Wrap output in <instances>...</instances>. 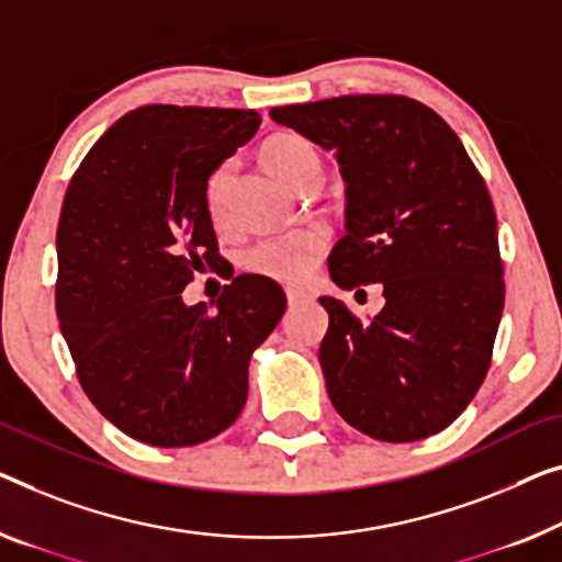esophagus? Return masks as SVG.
Masks as SVG:
<instances>
[{
    "label": "esophagus",
    "mask_w": 562,
    "mask_h": 562,
    "mask_svg": "<svg viewBox=\"0 0 562 562\" xmlns=\"http://www.w3.org/2000/svg\"><path fill=\"white\" fill-rule=\"evenodd\" d=\"M310 292H305V290H288V305L290 307H297V305H305V303H310Z\"/></svg>",
    "instance_id": "obj_1"
}]
</instances>
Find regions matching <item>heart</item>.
<instances>
[{"label":"heart","mask_w":562,"mask_h":562,"mask_svg":"<svg viewBox=\"0 0 562 562\" xmlns=\"http://www.w3.org/2000/svg\"><path fill=\"white\" fill-rule=\"evenodd\" d=\"M262 161L278 179L303 189L307 181L321 179V154L300 133H278L262 146ZM232 166L222 164L206 181V209L214 222L222 220L224 191H227ZM330 234L321 224L270 234L241 252V267L267 280L284 284H303L313 278L317 265L328 252Z\"/></svg>","instance_id":"obj_1"}]
</instances>
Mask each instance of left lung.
Segmentation results:
<instances>
[{
  "mask_svg": "<svg viewBox=\"0 0 562 562\" xmlns=\"http://www.w3.org/2000/svg\"><path fill=\"white\" fill-rule=\"evenodd\" d=\"M270 115L333 148L348 183L330 278L358 292L381 282L386 297L371 321L321 297L335 412L379 441L439 434L480 391L505 307L487 183L449 123L414 98L340 95Z\"/></svg>",
  "mask_w": 562,
  "mask_h": 562,
  "instance_id": "8db88e82",
  "label": "left lung"
}]
</instances>
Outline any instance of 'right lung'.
<instances>
[{"mask_svg":"<svg viewBox=\"0 0 562 562\" xmlns=\"http://www.w3.org/2000/svg\"><path fill=\"white\" fill-rule=\"evenodd\" d=\"M237 108L144 105L82 158L57 224L55 307L86 396L150 447H194L237 422L252 350L288 307L241 274L216 313L181 292L222 255L206 181L259 128Z\"/></svg>","mask_w":562,"mask_h":562,"instance_id":"right-lung-1","label":"right lung"}]
</instances>
